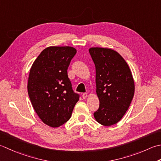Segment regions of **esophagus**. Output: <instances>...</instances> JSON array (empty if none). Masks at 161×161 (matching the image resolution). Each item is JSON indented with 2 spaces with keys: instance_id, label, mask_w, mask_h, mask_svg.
<instances>
[{
  "instance_id": "1",
  "label": "esophagus",
  "mask_w": 161,
  "mask_h": 161,
  "mask_svg": "<svg viewBox=\"0 0 161 161\" xmlns=\"http://www.w3.org/2000/svg\"><path fill=\"white\" fill-rule=\"evenodd\" d=\"M87 93H84L83 94H82V97H83V99H85V98H86V97H87Z\"/></svg>"
}]
</instances>
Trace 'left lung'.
Here are the masks:
<instances>
[{
  "mask_svg": "<svg viewBox=\"0 0 161 161\" xmlns=\"http://www.w3.org/2000/svg\"><path fill=\"white\" fill-rule=\"evenodd\" d=\"M89 53L96 66L100 101L93 116L99 124L109 126L121 120L130 105L135 93L133 75L127 63L113 49L92 47Z\"/></svg>",
  "mask_w": 161,
  "mask_h": 161,
  "instance_id": "left-lung-1",
  "label": "left lung"
}]
</instances>
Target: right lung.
Listing matches in <instances>:
<instances>
[{
  "mask_svg": "<svg viewBox=\"0 0 161 161\" xmlns=\"http://www.w3.org/2000/svg\"><path fill=\"white\" fill-rule=\"evenodd\" d=\"M77 51L71 47H49L31 68L28 93L40 119L49 126H61L70 119L80 94L75 93L68 68Z\"/></svg>",
  "mask_w": 161,
  "mask_h": 161,
  "instance_id": "add662e5",
  "label": "right lung"
}]
</instances>
